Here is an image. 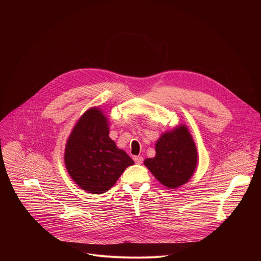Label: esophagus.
<instances>
[{"instance_id":"1","label":"esophagus","mask_w":261,"mask_h":261,"mask_svg":"<svg viewBox=\"0 0 261 261\" xmlns=\"http://www.w3.org/2000/svg\"><path fill=\"white\" fill-rule=\"evenodd\" d=\"M133 159H134V161H135L136 164H141L142 161H143V158H142L141 156H135Z\"/></svg>"}]
</instances>
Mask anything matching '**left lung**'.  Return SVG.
I'll use <instances>...</instances> for the list:
<instances>
[{"instance_id": "8db88e82", "label": "left lung", "mask_w": 261, "mask_h": 261, "mask_svg": "<svg viewBox=\"0 0 261 261\" xmlns=\"http://www.w3.org/2000/svg\"><path fill=\"white\" fill-rule=\"evenodd\" d=\"M156 156L143 164L168 189H175L192 177L198 163L197 148L188 127L180 124L161 134L156 142Z\"/></svg>"}]
</instances>
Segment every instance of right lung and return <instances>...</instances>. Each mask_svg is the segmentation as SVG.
<instances>
[{"instance_id":"1","label":"right lung","mask_w":261,"mask_h":261,"mask_svg":"<svg viewBox=\"0 0 261 261\" xmlns=\"http://www.w3.org/2000/svg\"><path fill=\"white\" fill-rule=\"evenodd\" d=\"M108 135L107 116L99 107H91L73 127L66 142V169L88 193L107 192L125 169L134 164Z\"/></svg>"}]
</instances>
